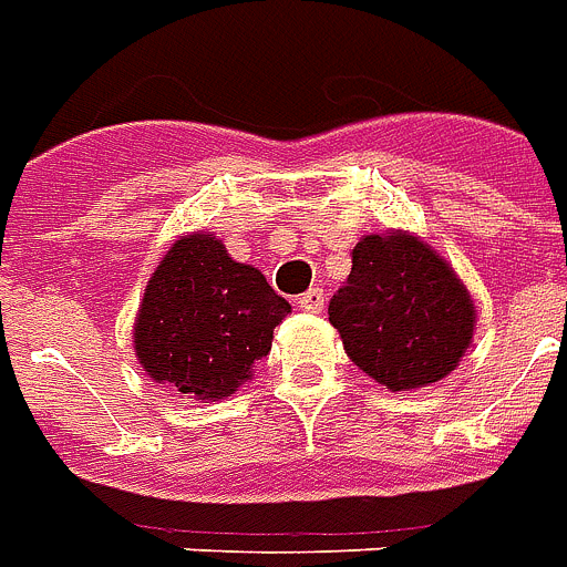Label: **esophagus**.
<instances>
[{"mask_svg":"<svg viewBox=\"0 0 567 567\" xmlns=\"http://www.w3.org/2000/svg\"><path fill=\"white\" fill-rule=\"evenodd\" d=\"M296 305H299L301 311L320 313V311H323V289H320V287H311V289H308V292H301L299 301H296Z\"/></svg>","mask_w":567,"mask_h":567,"instance_id":"obj_1","label":"esophagus"}]
</instances>
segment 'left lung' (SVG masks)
Returning a JSON list of instances; mask_svg holds the SVG:
<instances>
[{"mask_svg":"<svg viewBox=\"0 0 567 567\" xmlns=\"http://www.w3.org/2000/svg\"><path fill=\"white\" fill-rule=\"evenodd\" d=\"M347 357L392 392L444 380L474 334V305L447 259L416 235H365L329 301Z\"/></svg>","mask_w":567,"mask_h":567,"instance_id":"left-lung-1","label":"left lung"}]
</instances>
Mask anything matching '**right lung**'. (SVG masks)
<instances>
[{
    "mask_svg": "<svg viewBox=\"0 0 567 567\" xmlns=\"http://www.w3.org/2000/svg\"><path fill=\"white\" fill-rule=\"evenodd\" d=\"M289 301L235 262L220 238L184 235L163 256L135 317V357L177 395L217 402L254 378Z\"/></svg>",
    "mask_w": 567,
    "mask_h": 567,
    "instance_id": "right-lung-1",
    "label": "right lung"
}]
</instances>
